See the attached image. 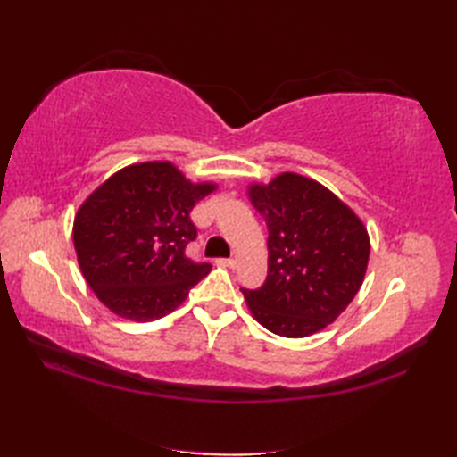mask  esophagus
Wrapping results in <instances>:
<instances>
[{
  "mask_svg": "<svg viewBox=\"0 0 457 457\" xmlns=\"http://www.w3.org/2000/svg\"><path fill=\"white\" fill-rule=\"evenodd\" d=\"M218 263L221 265V267H228V269H234L236 265H237V259H220Z\"/></svg>",
  "mask_w": 457,
  "mask_h": 457,
  "instance_id": "1",
  "label": "esophagus"
}]
</instances>
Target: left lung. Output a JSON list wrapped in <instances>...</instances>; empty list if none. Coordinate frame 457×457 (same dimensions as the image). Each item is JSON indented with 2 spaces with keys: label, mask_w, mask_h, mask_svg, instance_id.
I'll list each match as a JSON object with an SVG mask.
<instances>
[{
  "label": "left lung",
  "mask_w": 457,
  "mask_h": 457,
  "mask_svg": "<svg viewBox=\"0 0 457 457\" xmlns=\"http://www.w3.org/2000/svg\"><path fill=\"white\" fill-rule=\"evenodd\" d=\"M249 198L269 229L265 283L241 288L251 314L277 336H312L344 312L363 283V221L322 184L295 172L251 184Z\"/></svg>",
  "instance_id": "1"
}]
</instances>
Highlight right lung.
Returning <instances> with one entry per match:
<instances>
[{"mask_svg":"<svg viewBox=\"0 0 457 457\" xmlns=\"http://www.w3.org/2000/svg\"><path fill=\"white\" fill-rule=\"evenodd\" d=\"M216 184H194L167 161L125 167L96 188L74 218V249L86 283L113 314L151 322L179 308L212 265L187 245L196 202Z\"/></svg>","mask_w":457,"mask_h":457,"instance_id":"right-lung-1","label":"right lung"}]
</instances>
